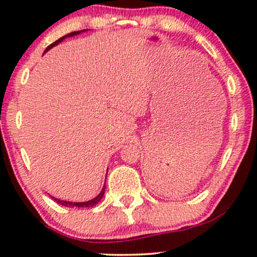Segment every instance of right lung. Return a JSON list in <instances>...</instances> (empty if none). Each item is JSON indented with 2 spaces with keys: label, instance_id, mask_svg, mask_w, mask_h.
Here are the masks:
<instances>
[{
  "label": "right lung",
  "instance_id": "add662e5",
  "mask_svg": "<svg viewBox=\"0 0 257 257\" xmlns=\"http://www.w3.org/2000/svg\"><path fill=\"white\" fill-rule=\"evenodd\" d=\"M79 32H82V31H73V32H70V34L65 35V36H63V37H60L58 41H55L54 43H52L51 46L47 47L46 52L49 51V49H51L52 47L57 46V44H58L59 42H61V41H63L64 38L70 37V36H75V35H78ZM46 52H44V53H46ZM104 193H105V186H104V187H102L101 192H100V193L98 194V196L95 197V198L91 199V200H88V202H83V203H72V202H66V200H60V199H55V198H54V199L57 200L59 204H61V205H64V206H69V208H73V206H78V208H90V206H94L95 204H98V203L100 202V199H101L102 197H104Z\"/></svg>",
  "mask_w": 257,
  "mask_h": 257
}]
</instances>
